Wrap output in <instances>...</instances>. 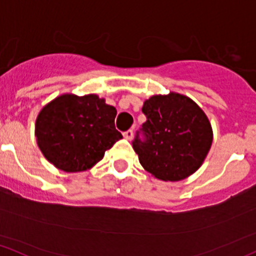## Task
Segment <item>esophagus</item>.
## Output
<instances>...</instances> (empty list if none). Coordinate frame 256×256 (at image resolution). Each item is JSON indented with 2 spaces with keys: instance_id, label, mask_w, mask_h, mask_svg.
<instances>
[{
  "instance_id": "esophagus-1",
  "label": "esophagus",
  "mask_w": 256,
  "mask_h": 256,
  "mask_svg": "<svg viewBox=\"0 0 256 256\" xmlns=\"http://www.w3.org/2000/svg\"><path fill=\"white\" fill-rule=\"evenodd\" d=\"M132 136H134V131L132 130H128V131H125V132H124V137H125L126 140H131V138H132Z\"/></svg>"
}]
</instances>
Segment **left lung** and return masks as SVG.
I'll list each match as a JSON object with an SVG mask.
<instances>
[{
  "label": "left lung",
  "instance_id": "1",
  "mask_svg": "<svg viewBox=\"0 0 256 256\" xmlns=\"http://www.w3.org/2000/svg\"><path fill=\"white\" fill-rule=\"evenodd\" d=\"M142 112L147 120L132 142L141 166L164 182H179L195 173L214 140L202 109L188 96L170 92L147 99Z\"/></svg>",
  "mask_w": 256,
  "mask_h": 256
}]
</instances>
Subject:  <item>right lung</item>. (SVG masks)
I'll use <instances>...</instances> for the list:
<instances>
[{"label":"right lung","instance_id":"obj_1","mask_svg":"<svg viewBox=\"0 0 256 256\" xmlns=\"http://www.w3.org/2000/svg\"><path fill=\"white\" fill-rule=\"evenodd\" d=\"M116 109L96 94H62L38 115L36 136L44 157L58 169H90L122 135L115 128Z\"/></svg>","mask_w":256,"mask_h":256}]
</instances>
